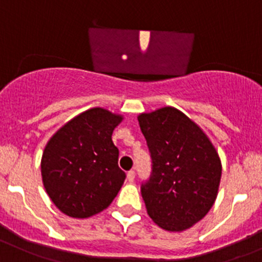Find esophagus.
Returning a JSON list of instances; mask_svg holds the SVG:
<instances>
[{
	"label": "esophagus",
	"instance_id": "34e87169",
	"mask_svg": "<svg viewBox=\"0 0 262 262\" xmlns=\"http://www.w3.org/2000/svg\"><path fill=\"white\" fill-rule=\"evenodd\" d=\"M126 177H128L129 182H133L134 178H136V172H134V170H129L128 174H126Z\"/></svg>",
	"mask_w": 262,
	"mask_h": 262
}]
</instances>
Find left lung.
<instances>
[{"instance_id": "left-lung-1", "label": "left lung", "mask_w": 262, "mask_h": 262, "mask_svg": "<svg viewBox=\"0 0 262 262\" xmlns=\"http://www.w3.org/2000/svg\"><path fill=\"white\" fill-rule=\"evenodd\" d=\"M138 121L151 158V174L141 185L148 216L164 230H186L216 200L219 154L202 129L173 107L139 115Z\"/></svg>"}]
</instances>
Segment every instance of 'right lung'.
<instances>
[{
  "instance_id": "right-lung-1",
  "label": "right lung",
  "mask_w": 262,
  "mask_h": 262,
  "mask_svg": "<svg viewBox=\"0 0 262 262\" xmlns=\"http://www.w3.org/2000/svg\"><path fill=\"white\" fill-rule=\"evenodd\" d=\"M123 117L92 108L50 138L41 160L46 192L63 213L86 219L106 209L125 181L112 132Z\"/></svg>"
}]
</instances>
